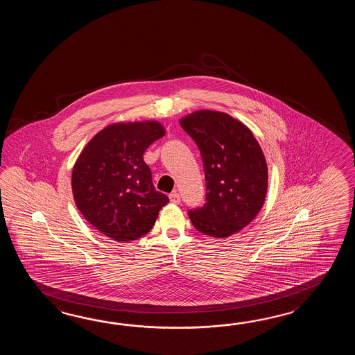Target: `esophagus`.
<instances>
[{
  "instance_id": "esophagus-1",
  "label": "esophagus",
  "mask_w": 355,
  "mask_h": 355,
  "mask_svg": "<svg viewBox=\"0 0 355 355\" xmlns=\"http://www.w3.org/2000/svg\"><path fill=\"white\" fill-rule=\"evenodd\" d=\"M168 198H170V200L174 204L180 203V194H179L178 191H173V193L168 196Z\"/></svg>"
}]
</instances>
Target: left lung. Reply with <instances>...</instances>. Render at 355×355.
I'll use <instances>...</instances> for the list:
<instances>
[{
  "label": "left lung",
  "mask_w": 355,
  "mask_h": 355,
  "mask_svg": "<svg viewBox=\"0 0 355 355\" xmlns=\"http://www.w3.org/2000/svg\"><path fill=\"white\" fill-rule=\"evenodd\" d=\"M203 159L205 203L189 211L199 232L228 237L248 226L264 204L268 167L245 124L226 113L199 110L180 121Z\"/></svg>",
  "instance_id": "obj_1"
}]
</instances>
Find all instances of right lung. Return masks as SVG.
<instances>
[{
  "instance_id": "right-lung-1",
  "label": "right lung",
  "mask_w": 355,
  "mask_h": 355,
  "mask_svg": "<svg viewBox=\"0 0 355 355\" xmlns=\"http://www.w3.org/2000/svg\"><path fill=\"white\" fill-rule=\"evenodd\" d=\"M165 135L157 121L116 123L100 130L80 153L72 171L78 211L115 241L151 231L168 198L157 191L144 153Z\"/></svg>"
}]
</instances>
